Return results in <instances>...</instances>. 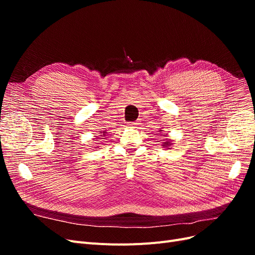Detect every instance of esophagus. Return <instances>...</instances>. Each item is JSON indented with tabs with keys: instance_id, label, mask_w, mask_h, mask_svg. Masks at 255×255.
Returning <instances> with one entry per match:
<instances>
[{
	"instance_id": "obj_1",
	"label": "esophagus",
	"mask_w": 255,
	"mask_h": 255,
	"mask_svg": "<svg viewBox=\"0 0 255 255\" xmlns=\"http://www.w3.org/2000/svg\"><path fill=\"white\" fill-rule=\"evenodd\" d=\"M138 126H139V123H138L137 121H136V122H130V123H129V127H130V128H137Z\"/></svg>"
}]
</instances>
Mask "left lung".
<instances>
[{"instance_id":"1","label":"left lung","mask_w":255,"mask_h":255,"mask_svg":"<svg viewBox=\"0 0 255 255\" xmlns=\"http://www.w3.org/2000/svg\"><path fill=\"white\" fill-rule=\"evenodd\" d=\"M158 132H163V129H159ZM173 144V140L172 139H168V138H165L164 139V142L161 143L160 145L163 146V148H165V149H171V145Z\"/></svg>"}]
</instances>
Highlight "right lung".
<instances>
[{
    "label": "right lung",
    "mask_w": 255,
    "mask_h": 255,
    "mask_svg": "<svg viewBox=\"0 0 255 255\" xmlns=\"http://www.w3.org/2000/svg\"><path fill=\"white\" fill-rule=\"evenodd\" d=\"M100 134H101V136H102V135H103V136H105V135L107 134V132H106V130H103V132H102V130H100ZM98 138H99V137H98ZM99 146H100V145H97V146H95V148H96V149H98Z\"/></svg>",
    "instance_id": "add662e5"
}]
</instances>
